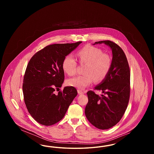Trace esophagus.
Returning <instances> with one entry per match:
<instances>
[{
    "label": "esophagus",
    "mask_w": 154,
    "mask_h": 154,
    "mask_svg": "<svg viewBox=\"0 0 154 154\" xmlns=\"http://www.w3.org/2000/svg\"><path fill=\"white\" fill-rule=\"evenodd\" d=\"M77 92H78V94H79V95H82V94H84V92H83L82 91H81L80 89H78V90H77Z\"/></svg>",
    "instance_id": "1"
}]
</instances>
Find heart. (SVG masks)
I'll return each instance as SVG.
<instances>
[{
    "label": "heart",
    "instance_id": "b5f03b06",
    "mask_svg": "<svg viewBox=\"0 0 154 154\" xmlns=\"http://www.w3.org/2000/svg\"><path fill=\"white\" fill-rule=\"evenodd\" d=\"M77 56L81 65H86L84 69V74L67 80V85L79 89H84L95 80L100 82L105 80L110 72L112 60L108 54L102 49L93 45L84 47L77 52ZM62 69L69 75H74L77 72V63L71 54L66 55L62 62Z\"/></svg>",
    "mask_w": 154,
    "mask_h": 154
}]
</instances>
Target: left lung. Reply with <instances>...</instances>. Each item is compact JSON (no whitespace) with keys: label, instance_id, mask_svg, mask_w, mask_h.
I'll list each match as a JSON object with an SVG mask.
<instances>
[{"label":"left lung","instance_id":"obj_1","mask_svg":"<svg viewBox=\"0 0 154 154\" xmlns=\"http://www.w3.org/2000/svg\"><path fill=\"white\" fill-rule=\"evenodd\" d=\"M108 45L112 50V63L110 72L95 90L101 91V96L94 91L87 92L88 102L85 114L89 122L104 130L112 128L121 119L129 100L131 72L126 57L122 49L110 40L96 42L95 44Z\"/></svg>","mask_w":154,"mask_h":154}]
</instances>
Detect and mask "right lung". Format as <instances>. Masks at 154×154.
<instances>
[{"mask_svg":"<svg viewBox=\"0 0 154 154\" xmlns=\"http://www.w3.org/2000/svg\"><path fill=\"white\" fill-rule=\"evenodd\" d=\"M81 43L48 45L30 59L23 80V99L30 114L39 124L51 126L58 122L77 95L73 87H66L57 94L55 91L65 79L63 59Z\"/></svg>","mask_w":154,"mask_h":154,"instance_id":"1","label":"right lung"}]
</instances>
